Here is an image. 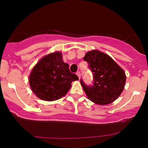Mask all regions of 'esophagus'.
<instances>
[{
	"mask_svg": "<svg viewBox=\"0 0 148 148\" xmlns=\"http://www.w3.org/2000/svg\"><path fill=\"white\" fill-rule=\"evenodd\" d=\"M76 74H77V75L78 76V77H79V79L80 78V75H80V72L79 71H77V73H76Z\"/></svg>",
	"mask_w": 148,
	"mask_h": 148,
	"instance_id": "esophagus-1",
	"label": "esophagus"
}]
</instances>
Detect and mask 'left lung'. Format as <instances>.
Masks as SVG:
<instances>
[{
  "label": "left lung",
  "instance_id": "left-lung-1",
  "mask_svg": "<svg viewBox=\"0 0 148 148\" xmlns=\"http://www.w3.org/2000/svg\"><path fill=\"white\" fill-rule=\"evenodd\" d=\"M83 59L88 63L93 77L91 85L80 79L88 99L99 105L108 104L117 99L125 86L124 71L108 55L97 50L86 53Z\"/></svg>",
  "mask_w": 148,
  "mask_h": 148
}]
</instances>
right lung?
Returning a JSON list of instances; mask_svg holds the SVG:
<instances>
[{
	"mask_svg": "<svg viewBox=\"0 0 148 148\" xmlns=\"http://www.w3.org/2000/svg\"><path fill=\"white\" fill-rule=\"evenodd\" d=\"M79 78L64 63L60 52L47 55L36 64L29 78L33 92L44 101H55L64 96L71 82Z\"/></svg>",
	"mask_w": 148,
	"mask_h": 148,
	"instance_id": "1",
	"label": "right lung"
}]
</instances>
